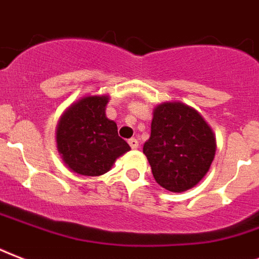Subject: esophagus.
<instances>
[{"label":"esophagus","instance_id":"34e87169","mask_svg":"<svg viewBox=\"0 0 259 259\" xmlns=\"http://www.w3.org/2000/svg\"><path fill=\"white\" fill-rule=\"evenodd\" d=\"M128 143H130L131 148H134V150L139 147V142H138V139H135V138H132V139L128 140Z\"/></svg>","mask_w":259,"mask_h":259}]
</instances>
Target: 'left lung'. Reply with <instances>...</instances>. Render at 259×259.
Listing matches in <instances>:
<instances>
[{"instance_id":"1","label":"left lung","mask_w":259,"mask_h":259,"mask_svg":"<svg viewBox=\"0 0 259 259\" xmlns=\"http://www.w3.org/2000/svg\"><path fill=\"white\" fill-rule=\"evenodd\" d=\"M143 152L155 181L169 192L181 193L208 173L215 158V135L194 108L163 102L154 109L151 136Z\"/></svg>"}]
</instances>
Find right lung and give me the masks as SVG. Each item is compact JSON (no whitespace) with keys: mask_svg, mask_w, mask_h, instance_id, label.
Masks as SVG:
<instances>
[{"mask_svg":"<svg viewBox=\"0 0 259 259\" xmlns=\"http://www.w3.org/2000/svg\"><path fill=\"white\" fill-rule=\"evenodd\" d=\"M108 96H88L71 104L59 119L57 146L71 171L88 177L111 170L115 161L131 150L105 116Z\"/></svg>","mask_w":259,"mask_h":259,"instance_id":"obj_1","label":"right lung"}]
</instances>
